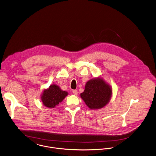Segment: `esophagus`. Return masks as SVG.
<instances>
[{
    "label": "esophagus",
    "mask_w": 156,
    "mask_h": 156,
    "mask_svg": "<svg viewBox=\"0 0 156 156\" xmlns=\"http://www.w3.org/2000/svg\"><path fill=\"white\" fill-rule=\"evenodd\" d=\"M72 92L75 95H77V94H78V91L76 90H73Z\"/></svg>",
    "instance_id": "34e87169"
}]
</instances>
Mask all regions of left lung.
Masks as SVG:
<instances>
[{"mask_svg": "<svg viewBox=\"0 0 156 156\" xmlns=\"http://www.w3.org/2000/svg\"><path fill=\"white\" fill-rule=\"evenodd\" d=\"M112 92L110 86L101 78H98L89 81L80 96L90 108L99 109L109 102Z\"/></svg>", "mask_w": 156, "mask_h": 156, "instance_id": "left-lung-1", "label": "left lung"}]
</instances>
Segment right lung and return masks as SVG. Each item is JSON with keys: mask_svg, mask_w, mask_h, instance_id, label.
<instances>
[{"mask_svg": "<svg viewBox=\"0 0 156 156\" xmlns=\"http://www.w3.org/2000/svg\"><path fill=\"white\" fill-rule=\"evenodd\" d=\"M67 94V92L62 90L58 86L51 85L48 89L44 90L41 101L46 107L54 108L62 101Z\"/></svg>", "mask_w": 156, "mask_h": 156, "instance_id": "add662e5", "label": "right lung"}]
</instances>
